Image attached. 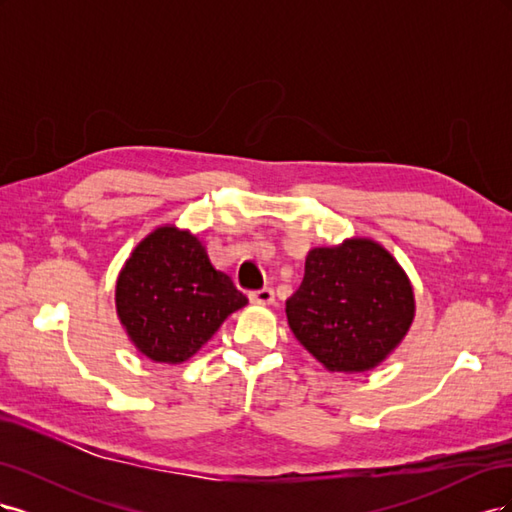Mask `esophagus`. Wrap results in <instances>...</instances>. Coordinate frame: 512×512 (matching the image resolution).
<instances>
[{
	"mask_svg": "<svg viewBox=\"0 0 512 512\" xmlns=\"http://www.w3.org/2000/svg\"><path fill=\"white\" fill-rule=\"evenodd\" d=\"M273 299H275V294L271 288H260V290L250 292V301L256 305H271Z\"/></svg>",
	"mask_w": 512,
	"mask_h": 512,
	"instance_id": "34e87169",
	"label": "esophagus"
}]
</instances>
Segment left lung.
<instances>
[{"label":"left lung","instance_id":"1","mask_svg":"<svg viewBox=\"0 0 512 512\" xmlns=\"http://www.w3.org/2000/svg\"><path fill=\"white\" fill-rule=\"evenodd\" d=\"M416 312L414 288L399 262L374 239L314 247L286 318L299 344L329 371L378 367L404 339Z\"/></svg>","mask_w":512,"mask_h":512}]
</instances>
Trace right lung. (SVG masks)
I'll use <instances>...</instances> for the list:
<instances>
[{
    "mask_svg": "<svg viewBox=\"0 0 512 512\" xmlns=\"http://www.w3.org/2000/svg\"><path fill=\"white\" fill-rule=\"evenodd\" d=\"M245 305V294L211 265L203 241L175 224L151 230L115 284L121 327L153 363L188 361Z\"/></svg>",
    "mask_w": 512,
    "mask_h": 512,
    "instance_id": "obj_1",
    "label": "right lung"
}]
</instances>
